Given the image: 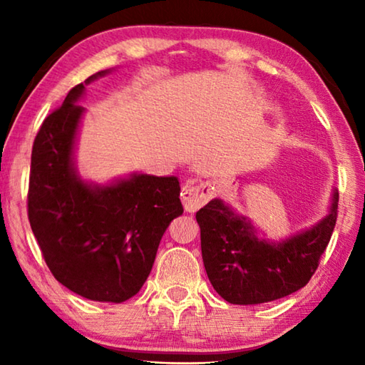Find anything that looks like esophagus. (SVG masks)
<instances>
[{"label": "esophagus", "mask_w": 365, "mask_h": 365, "mask_svg": "<svg viewBox=\"0 0 365 365\" xmlns=\"http://www.w3.org/2000/svg\"><path fill=\"white\" fill-rule=\"evenodd\" d=\"M211 197V188L207 183H187L182 190V202L185 211L196 212L201 206H205Z\"/></svg>", "instance_id": "obj_1"}]
</instances>
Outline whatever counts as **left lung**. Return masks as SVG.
Returning a JSON list of instances; mask_svg holds the SVG:
<instances>
[{
	"instance_id": "1",
	"label": "left lung",
	"mask_w": 365,
	"mask_h": 365,
	"mask_svg": "<svg viewBox=\"0 0 365 365\" xmlns=\"http://www.w3.org/2000/svg\"><path fill=\"white\" fill-rule=\"evenodd\" d=\"M336 209L335 188L329 212L317 224L274 242L259 237L251 219L224 200L209 201L196 212L209 282L225 301L243 306L298 292L319 267L336 224Z\"/></svg>"
}]
</instances>
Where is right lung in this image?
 I'll use <instances>...</instances> for the list:
<instances>
[{"mask_svg": "<svg viewBox=\"0 0 365 365\" xmlns=\"http://www.w3.org/2000/svg\"><path fill=\"white\" fill-rule=\"evenodd\" d=\"M43 120L32 148L29 220L45 262L59 283L91 301L123 302L140 292L160 238L182 215L178 178L130 174L109 183L82 178L76 143L85 85Z\"/></svg>", "mask_w": 365, "mask_h": 365, "instance_id": "obj_1", "label": "right lung"}]
</instances>
